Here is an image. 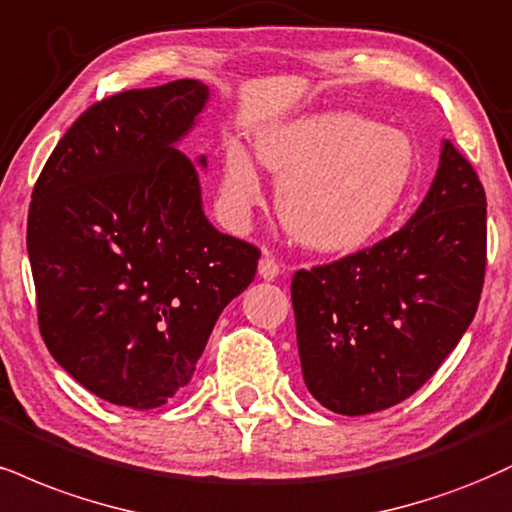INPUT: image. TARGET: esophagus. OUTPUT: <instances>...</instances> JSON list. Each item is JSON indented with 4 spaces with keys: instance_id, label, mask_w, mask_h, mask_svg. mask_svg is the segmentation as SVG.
Masks as SVG:
<instances>
[{
    "instance_id": "34e87169",
    "label": "esophagus",
    "mask_w": 512,
    "mask_h": 512,
    "mask_svg": "<svg viewBox=\"0 0 512 512\" xmlns=\"http://www.w3.org/2000/svg\"><path fill=\"white\" fill-rule=\"evenodd\" d=\"M279 272H281L279 262H276L274 257L269 255V252H264L262 260H260V276H262V279L272 281V279H276V276H279Z\"/></svg>"
}]
</instances>
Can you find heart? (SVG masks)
<instances>
[{"label":"heart","instance_id":"1","mask_svg":"<svg viewBox=\"0 0 512 512\" xmlns=\"http://www.w3.org/2000/svg\"><path fill=\"white\" fill-rule=\"evenodd\" d=\"M257 159L279 181L276 212L295 243L343 255L365 248L398 212L417 150L400 128L322 112L267 128L257 140ZM221 200L236 221L264 202L260 174L240 145L226 147Z\"/></svg>","mask_w":512,"mask_h":512}]
</instances>
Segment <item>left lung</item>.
Returning <instances> with one entry per match:
<instances>
[{"mask_svg":"<svg viewBox=\"0 0 512 512\" xmlns=\"http://www.w3.org/2000/svg\"><path fill=\"white\" fill-rule=\"evenodd\" d=\"M486 269V195L443 140L434 183L403 229L293 274L307 391L338 415H369L412 396L458 346Z\"/></svg>","mask_w":512,"mask_h":512,"instance_id":"obj_1","label":"left lung"}]
</instances>
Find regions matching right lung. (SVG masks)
Segmentation results:
<instances>
[{
    "mask_svg": "<svg viewBox=\"0 0 512 512\" xmlns=\"http://www.w3.org/2000/svg\"><path fill=\"white\" fill-rule=\"evenodd\" d=\"M207 100L205 83L183 78L95 102L33 188L40 334L80 386L123 408H159L188 384L257 272L260 250L209 224L195 166L176 150Z\"/></svg>",
    "mask_w": 512,
    "mask_h": 512,
    "instance_id": "right-lung-1",
    "label": "right lung"
}]
</instances>
